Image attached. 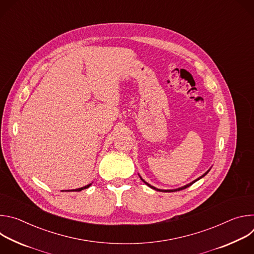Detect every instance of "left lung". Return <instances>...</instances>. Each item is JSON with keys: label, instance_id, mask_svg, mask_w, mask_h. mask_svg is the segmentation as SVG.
Listing matches in <instances>:
<instances>
[{"label": "left lung", "instance_id": "1", "mask_svg": "<svg viewBox=\"0 0 254 254\" xmlns=\"http://www.w3.org/2000/svg\"><path fill=\"white\" fill-rule=\"evenodd\" d=\"M209 171H210V170H208V171H207V172H206V173H205V174H204V175H202V176H201V177H200V178H198V179H197V180H195V181H193V182H192V183H190V184H188V185H186V186H184V187H182V188H179V189H176V190H160V189H157V188H155V187H153V186H151V185H150V184H148V183H147V182H144V181H143V180H142V179H141V178H140V179H141V181H142V182H144V183H146V184H147V185H148V186H149V187H151V188H152V189H155V190H156V191H162V192H174V191H181V190H183V189H186V188H188V187H190V186H191V185H193V184H194V183H195V182H196V181H198V180H200V179H201V178H203V177H204V176H205V175H207V174H208V172H209Z\"/></svg>", "mask_w": 254, "mask_h": 254}]
</instances>
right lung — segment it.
<instances>
[{
	"mask_svg": "<svg viewBox=\"0 0 254 254\" xmlns=\"http://www.w3.org/2000/svg\"><path fill=\"white\" fill-rule=\"evenodd\" d=\"M90 185L91 184H89V185H87V186H85V187H82V188H79V189H76V190H73V191H81V190H83V189H86V188H88V187H90ZM72 191V190H71Z\"/></svg>",
	"mask_w": 254,
	"mask_h": 254,
	"instance_id": "obj_1",
	"label": "right lung"
}]
</instances>
